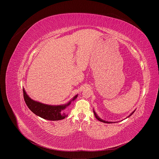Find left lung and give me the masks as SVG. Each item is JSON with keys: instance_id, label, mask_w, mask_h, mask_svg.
I'll return each instance as SVG.
<instances>
[{"instance_id": "8db88e82", "label": "left lung", "mask_w": 159, "mask_h": 159, "mask_svg": "<svg viewBox=\"0 0 159 159\" xmlns=\"http://www.w3.org/2000/svg\"><path fill=\"white\" fill-rule=\"evenodd\" d=\"M134 112V111L131 113V114L128 116V117H129L131 115H132V114H133V113ZM94 115H95V116H96V118L99 120V121H101V122H103V123H111L112 122H109V121H104V120H102V119H101L100 118H99V116H98V115H96V113L95 112V111H94Z\"/></svg>"}]
</instances>
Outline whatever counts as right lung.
Returning <instances> with one entry per match:
<instances>
[{"mask_svg":"<svg viewBox=\"0 0 159 159\" xmlns=\"http://www.w3.org/2000/svg\"><path fill=\"white\" fill-rule=\"evenodd\" d=\"M23 96L25 101L28 108L36 115L48 120L57 121L65 118L67 115L63 112L65 109L70 104L71 101H74L77 98L76 95L72 100L65 105L60 106H50L44 104L39 102L32 100L26 94L23 89Z\"/></svg>","mask_w":159,"mask_h":159,"instance_id":"right-lung-1","label":"right lung"}]
</instances>
